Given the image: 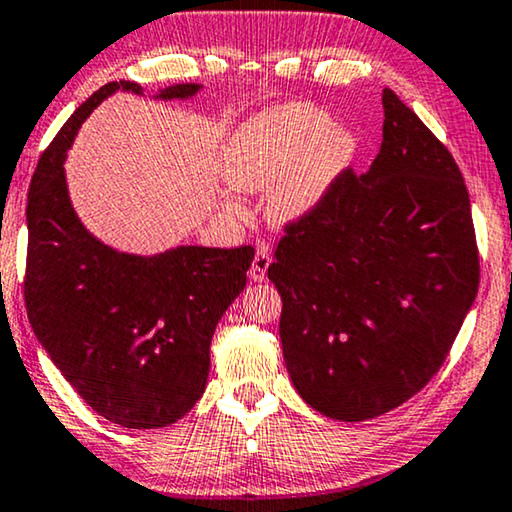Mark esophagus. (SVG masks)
I'll return each mask as SVG.
<instances>
[{
  "label": "esophagus",
  "instance_id": "esophagus-1",
  "mask_svg": "<svg viewBox=\"0 0 512 512\" xmlns=\"http://www.w3.org/2000/svg\"><path fill=\"white\" fill-rule=\"evenodd\" d=\"M269 264H271V255L269 250L266 248H259L255 253V259L253 264H250V278L255 280V283H262V280L266 278V271H269Z\"/></svg>",
  "mask_w": 512,
  "mask_h": 512
}]
</instances>
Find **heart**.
<instances>
[{
	"instance_id": "obj_1",
	"label": "heart",
	"mask_w": 512,
	"mask_h": 512,
	"mask_svg": "<svg viewBox=\"0 0 512 512\" xmlns=\"http://www.w3.org/2000/svg\"><path fill=\"white\" fill-rule=\"evenodd\" d=\"M355 129L334 125L331 115L306 104L266 109L232 136L222 157L225 181L243 192H264L266 218L292 227L311 218L329 199L357 157ZM222 211L243 218L239 199L222 197Z\"/></svg>"
}]
</instances>
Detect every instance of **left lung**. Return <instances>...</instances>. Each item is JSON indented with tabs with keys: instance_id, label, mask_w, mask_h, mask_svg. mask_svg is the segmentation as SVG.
<instances>
[{
	"instance_id": "obj_1",
	"label": "left lung",
	"mask_w": 512,
	"mask_h": 512,
	"mask_svg": "<svg viewBox=\"0 0 512 512\" xmlns=\"http://www.w3.org/2000/svg\"><path fill=\"white\" fill-rule=\"evenodd\" d=\"M383 143L311 218L287 227L269 280L294 390L362 422L429 383L478 294L471 199L448 148L394 92Z\"/></svg>"
}]
</instances>
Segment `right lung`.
Instances as JSON below:
<instances>
[{"label": "right lung", "instance_id": "obj_1", "mask_svg": "<svg viewBox=\"0 0 512 512\" xmlns=\"http://www.w3.org/2000/svg\"><path fill=\"white\" fill-rule=\"evenodd\" d=\"M199 83L153 99L185 102ZM115 92L106 83L41 155L27 194V318L43 350L92 410L125 429L169 427L206 390L211 338L246 287L255 250L176 246L157 255L120 253L99 241L71 204L64 160L88 115Z\"/></svg>", "mask_w": 512, "mask_h": 512}]
</instances>
